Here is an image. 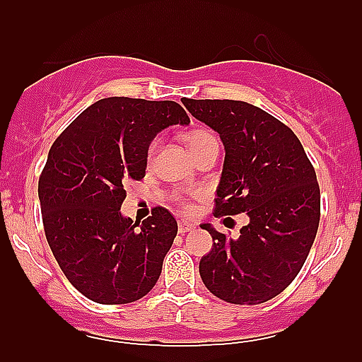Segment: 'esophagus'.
<instances>
[{
	"label": "esophagus",
	"mask_w": 362,
	"mask_h": 362,
	"mask_svg": "<svg viewBox=\"0 0 362 362\" xmlns=\"http://www.w3.org/2000/svg\"><path fill=\"white\" fill-rule=\"evenodd\" d=\"M192 229H194V224H192V222H187V221L178 222V233H180V235H185V233L192 231Z\"/></svg>",
	"instance_id": "1"
}]
</instances>
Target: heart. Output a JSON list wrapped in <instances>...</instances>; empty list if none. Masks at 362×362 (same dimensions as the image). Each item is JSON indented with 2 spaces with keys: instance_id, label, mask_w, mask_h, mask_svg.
<instances>
[{
  "instance_id": "heart-1",
  "label": "heart",
  "mask_w": 362,
  "mask_h": 362,
  "mask_svg": "<svg viewBox=\"0 0 362 362\" xmlns=\"http://www.w3.org/2000/svg\"><path fill=\"white\" fill-rule=\"evenodd\" d=\"M215 136L206 129H191L189 133H185V141H187L189 148L192 151H198L203 145H206L208 141H214ZM156 148H158V141H152V145L148 147V159L154 156Z\"/></svg>"
}]
</instances>
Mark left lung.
Returning a JSON list of instances; mask_svg holds the SVG:
<instances>
[{
	"instance_id": "obj_1",
	"label": "left lung",
	"mask_w": 362,
	"mask_h": 362,
	"mask_svg": "<svg viewBox=\"0 0 362 362\" xmlns=\"http://www.w3.org/2000/svg\"><path fill=\"white\" fill-rule=\"evenodd\" d=\"M182 103L224 144L215 217L249 215L238 238L202 224L215 240L199 261L203 284L235 305L268 301L296 279L315 240L320 221L315 170L293 129L254 105L187 98Z\"/></svg>"
}]
</instances>
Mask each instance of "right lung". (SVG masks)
I'll return each mask as SVG.
<instances>
[{"label": "right lung", "mask_w": 362, "mask_h": 362, "mask_svg": "<svg viewBox=\"0 0 362 362\" xmlns=\"http://www.w3.org/2000/svg\"><path fill=\"white\" fill-rule=\"evenodd\" d=\"M191 122L175 101L105 98L57 136L38 180L47 242L76 291L101 305L151 293L178 226L156 206L136 224L120 214L124 184L141 180L151 141Z\"/></svg>", "instance_id": "1"}]
</instances>
